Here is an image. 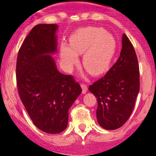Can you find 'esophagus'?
I'll list each match as a JSON object with an SVG mask.
<instances>
[{"instance_id": "esophagus-1", "label": "esophagus", "mask_w": 156, "mask_h": 156, "mask_svg": "<svg viewBox=\"0 0 156 156\" xmlns=\"http://www.w3.org/2000/svg\"><path fill=\"white\" fill-rule=\"evenodd\" d=\"M81 87H82V90H83V94H86L87 91V86L85 84H82Z\"/></svg>"}]
</instances>
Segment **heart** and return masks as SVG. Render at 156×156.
Masks as SVG:
<instances>
[{
	"label": "heart",
	"mask_w": 156,
	"mask_h": 156,
	"mask_svg": "<svg viewBox=\"0 0 156 156\" xmlns=\"http://www.w3.org/2000/svg\"><path fill=\"white\" fill-rule=\"evenodd\" d=\"M116 39L100 27H85L70 37V45L62 44L60 56L64 66L70 69L78 62V55L84 54L83 66L91 75L105 73L116 52Z\"/></svg>",
	"instance_id": "1"
}]
</instances>
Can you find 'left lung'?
<instances>
[{
  "label": "left lung",
  "mask_w": 156,
  "mask_h": 156,
  "mask_svg": "<svg viewBox=\"0 0 156 156\" xmlns=\"http://www.w3.org/2000/svg\"><path fill=\"white\" fill-rule=\"evenodd\" d=\"M118 60L89 90L97 98L98 123L113 130L128 121L139 92V66L135 50L126 35L122 36Z\"/></svg>",
  "instance_id": "obj_1"
}]
</instances>
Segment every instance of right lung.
Instances as JSON below:
<instances>
[{
    "label": "right lung",
    "mask_w": 156,
    "mask_h": 156,
    "mask_svg": "<svg viewBox=\"0 0 156 156\" xmlns=\"http://www.w3.org/2000/svg\"><path fill=\"white\" fill-rule=\"evenodd\" d=\"M56 24L32 28L18 51L16 66L20 99L40 130L58 133L68 126L69 109L82 92L71 75L60 73L52 54L57 51Z\"/></svg>",
    "instance_id": "add662e5"
}]
</instances>
